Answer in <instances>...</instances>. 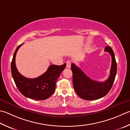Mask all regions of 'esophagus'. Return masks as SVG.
I'll return each instance as SVG.
<instances>
[{
  "label": "esophagus",
  "mask_w": 130,
  "mask_h": 130,
  "mask_svg": "<svg viewBox=\"0 0 130 130\" xmlns=\"http://www.w3.org/2000/svg\"><path fill=\"white\" fill-rule=\"evenodd\" d=\"M66 63H67V68H70V67H71V61L70 60H68Z\"/></svg>",
  "instance_id": "1"
}]
</instances>
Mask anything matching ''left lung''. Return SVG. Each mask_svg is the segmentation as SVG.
Segmentation results:
<instances>
[{
  "label": "left lung",
  "instance_id": "left-lung-1",
  "mask_svg": "<svg viewBox=\"0 0 130 130\" xmlns=\"http://www.w3.org/2000/svg\"><path fill=\"white\" fill-rule=\"evenodd\" d=\"M105 51L110 54L112 61L110 75L104 82L94 81L74 63L71 65L74 90L80 98L85 100H96L103 97L109 92L114 84L117 74V62L114 53L110 46H106Z\"/></svg>",
  "mask_w": 130,
  "mask_h": 130
}]
</instances>
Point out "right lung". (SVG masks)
Returning a JSON list of instances; mask_svg holds the SVG:
<instances>
[{
	"label": "right lung",
	"mask_w": 130,
	"mask_h": 130,
	"mask_svg": "<svg viewBox=\"0 0 130 130\" xmlns=\"http://www.w3.org/2000/svg\"><path fill=\"white\" fill-rule=\"evenodd\" d=\"M22 45L17 47L11 62V73L14 82L19 90L25 97L36 100H46L55 91L56 81L65 68L66 63L59 66L50 65L46 72L35 78L25 77L18 72L15 64L16 53Z\"/></svg>",
	"instance_id": "obj_1"
}]
</instances>
